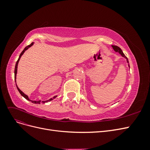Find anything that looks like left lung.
<instances>
[{
  "mask_svg": "<svg viewBox=\"0 0 150 150\" xmlns=\"http://www.w3.org/2000/svg\"><path fill=\"white\" fill-rule=\"evenodd\" d=\"M112 47L113 48V49L115 50V51L116 52H117V53L120 54L122 57H125V58L126 59V61H127V63H128V66H129V61H128V58H127V57L125 55L124 53L122 52V50L121 49V48H120L118 46H112Z\"/></svg>",
  "mask_w": 150,
  "mask_h": 150,
  "instance_id": "left-lung-1",
  "label": "left lung"
}]
</instances>
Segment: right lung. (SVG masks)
<instances>
[{
  "instance_id": "1",
  "label": "right lung",
  "mask_w": 150,
  "mask_h": 150,
  "mask_svg": "<svg viewBox=\"0 0 150 150\" xmlns=\"http://www.w3.org/2000/svg\"><path fill=\"white\" fill-rule=\"evenodd\" d=\"M34 44V42H32L30 45H29V46H26L25 48H24V49L23 50V51H22V52L21 53V54H20V56H19V59H18V60H17V61L16 62V66H15V70H14V78H15V82L16 83V75H17V66H18V63H19V60H20V59H21V56H22V54H23L24 53V52L26 51V50H28L30 47H31L32 46H33V45ZM16 84V87H17V89H18V91H19V92L20 93V94L22 95V96H23L24 98H25L27 100H28V101H30V102H32L33 103H35V104H40V103H47V102H49V101H52L53 99H54V98H56L57 96H54L53 98H51V99H48V100H46V101H40V100H39V101H33V100H30V99L29 98V97H28V95H26V94H25L22 91L17 87V84Z\"/></svg>"
}]
</instances>
